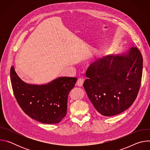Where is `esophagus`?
<instances>
[{"label":"esophagus","mask_w":150,"mask_h":150,"mask_svg":"<svg viewBox=\"0 0 150 150\" xmlns=\"http://www.w3.org/2000/svg\"><path fill=\"white\" fill-rule=\"evenodd\" d=\"M83 81H84V79L83 78H79L76 82V85L79 87H82L83 83Z\"/></svg>","instance_id":"1"}]
</instances>
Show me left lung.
Here are the masks:
<instances>
[{
  "label": "left lung",
  "instance_id": "8db88e82",
  "mask_svg": "<svg viewBox=\"0 0 150 150\" xmlns=\"http://www.w3.org/2000/svg\"><path fill=\"white\" fill-rule=\"evenodd\" d=\"M142 65V56L137 47L123 54L109 55L91 64L83 87L100 114L115 116L133 104L141 87Z\"/></svg>",
  "mask_w": 150,
  "mask_h": 150
}]
</instances>
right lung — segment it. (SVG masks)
<instances>
[{
  "instance_id": "right-lung-1",
  "label": "right lung",
  "mask_w": 150,
  "mask_h": 150,
  "mask_svg": "<svg viewBox=\"0 0 150 150\" xmlns=\"http://www.w3.org/2000/svg\"><path fill=\"white\" fill-rule=\"evenodd\" d=\"M10 75L15 97L30 117L43 123L55 124L66 116L68 94L76 78L63 76L46 85H31L18 76L13 66Z\"/></svg>"
}]
</instances>
